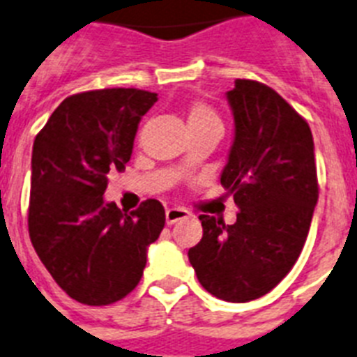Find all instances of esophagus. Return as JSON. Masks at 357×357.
<instances>
[{
    "label": "esophagus",
    "instance_id": "1",
    "mask_svg": "<svg viewBox=\"0 0 357 357\" xmlns=\"http://www.w3.org/2000/svg\"><path fill=\"white\" fill-rule=\"evenodd\" d=\"M188 217H190V211L184 210V208H167L166 210L167 225H175L176 220L188 219Z\"/></svg>",
    "mask_w": 357,
    "mask_h": 357
}]
</instances>
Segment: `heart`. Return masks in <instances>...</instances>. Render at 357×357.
Segmentation results:
<instances>
[{
	"mask_svg": "<svg viewBox=\"0 0 357 357\" xmlns=\"http://www.w3.org/2000/svg\"><path fill=\"white\" fill-rule=\"evenodd\" d=\"M210 123H220L219 116L210 105L202 104V102H195L191 105L190 111H188V126H190V129L210 126Z\"/></svg>",
	"mask_w": 357,
	"mask_h": 357,
	"instance_id": "obj_1",
	"label": "heart"
}]
</instances>
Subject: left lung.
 <instances>
[{
  "mask_svg": "<svg viewBox=\"0 0 357 357\" xmlns=\"http://www.w3.org/2000/svg\"><path fill=\"white\" fill-rule=\"evenodd\" d=\"M226 98L235 137L220 184L234 195L237 220L225 225L200 215L204 234L188 257L211 296L248 303L278 287L296 264L319 188L310 128L281 94L235 79Z\"/></svg>",
  "mask_w": 357,
  "mask_h": 357,
  "instance_id": "1",
  "label": "left lung"
}]
</instances>
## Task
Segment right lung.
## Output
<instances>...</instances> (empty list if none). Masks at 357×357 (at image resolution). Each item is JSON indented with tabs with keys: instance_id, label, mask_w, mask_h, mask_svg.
Wrapping results in <instances>:
<instances>
[{
	"instance_id": "right-lung-1",
	"label": "right lung",
	"mask_w": 357,
	"mask_h": 357,
	"mask_svg": "<svg viewBox=\"0 0 357 357\" xmlns=\"http://www.w3.org/2000/svg\"><path fill=\"white\" fill-rule=\"evenodd\" d=\"M155 102L157 93L123 87L73 94L32 146L31 243L58 287L84 305H111L135 290L147 246L166 225L155 199L129 213L104 200L107 175L126 169Z\"/></svg>"
}]
</instances>
